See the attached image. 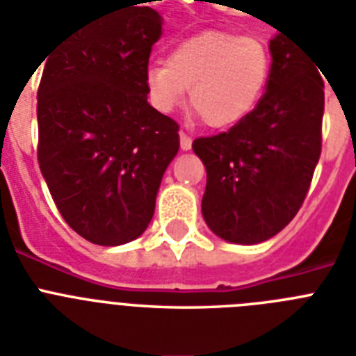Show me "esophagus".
<instances>
[{
    "label": "esophagus",
    "mask_w": 356,
    "mask_h": 356,
    "mask_svg": "<svg viewBox=\"0 0 356 356\" xmlns=\"http://www.w3.org/2000/svg\"><path fill=\"white\" fill-rule=\"evenodd\" d=\"M180 147H181V150H191V147H193V138L191 136H187L186 132H180Z\"/></svg>",
    "instance_id": "esophagus-1"
}]
</instances>
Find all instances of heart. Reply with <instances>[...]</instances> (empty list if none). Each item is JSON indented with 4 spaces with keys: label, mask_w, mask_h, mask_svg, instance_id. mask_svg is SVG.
<instances>
[{
    "label": "heart",
    "mask_w": 356,
    "mask_h": 356,
    "mask_svg": "<svg viewBox=\"0 0 356 356\" xmlns=\"http://www.w3.org/2000/svg\"><path fill=\"white\" fill-rule=\"evenodd\" d=\"M270 75V55L259 40L224 31H204L181 40L167 62L145 67L152 106L169 113L189 90L195 112L211 129H232L257 106Z\"/></svg>",
    "instance_id": "1"
}]
</instances>
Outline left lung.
I'll return each mask as SVG.
<instances>
[{
  "instance_id": "8db88e82",
  "label": "left lung",
  "mask_w": 356,
  "mask_h": 356,
  "mask_svg": "<svg viewBox=\"0 0 356 356\" xmlns=\"http://www.w3.org/2000/svg\"><path fill=\"white\" fill-rule=\"evenodd\" d=\"M268 84L248 118L193 150L206 167L202 215L233 244L268 241L291 222L322 152L323 81L316 64L283 33L268 44Z\"/></svg>"
}]
</instances>
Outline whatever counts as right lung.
<instances>
[{"mask_svg": "<svg viewBox=\"0 0 356 356\" xmlns=\"http://www.w3.org/2000/svg\"><path fill=\"white\" fill-rule=\"evenodd\" d=\"M163 19L121 5L67 34L45 56L38 163L64 220L99 246L138 238L180 149L178 124L147 101L145 67Z\"/></svg>", "mask_w": 356, "mask_h": 356, "instance_id": "obj_1", "label": "right lung"}]
</instances>
